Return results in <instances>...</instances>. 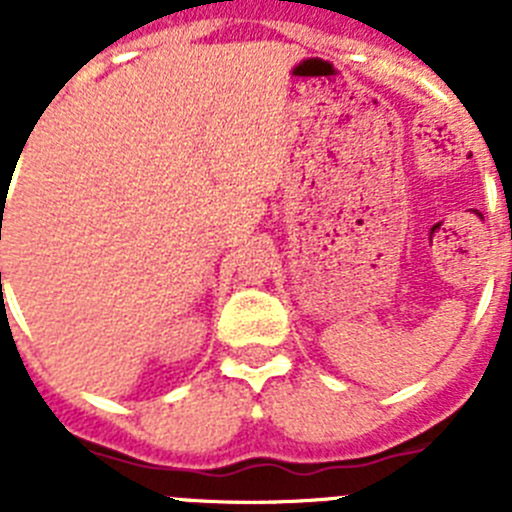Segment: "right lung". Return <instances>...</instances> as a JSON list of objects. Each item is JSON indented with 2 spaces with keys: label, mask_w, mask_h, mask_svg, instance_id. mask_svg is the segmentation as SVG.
<instances>
[{
  "label": "right lung",
  "mask_w": 512,
  "mask_h": 512,
  "mask_svg": "<svg viewBox=\"0 0 512 512\" xmlns=\"http://www.w3.org/2000/svg\"><path fill=\"white\" fill-rule=\"evenodd\" d=\"M0 279H2V274H0Z\"/></svg>",
  "instance_id": "1"
}]
</instances>
